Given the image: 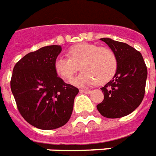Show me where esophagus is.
Returning a JSON list of instances; mask_svg holds the SVG:
<instances>
[{"label":"esophagus","mask_w":156,"mask_h":156,"mask_svg":"<svg viewBox=\"0 0 156 156\" xmlns=\"http://www.w3.org/2000/svg\"><path fill=\"white\" fill-rule=\"evenodd\" d=\"M80 93L87 94H89L91 93V90H80Z\"/></svg>","instance_id":"obj_1"}]
</instances>
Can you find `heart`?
Masks as SVG:
<instances>
[{"label": "heart", "mask_w": 156, "mask_h": 156, "mask_svg": "<svg viewBox=\"0 0 156 156\" xmlns=\"http://www.w3.org/2000/svg\"><path fill=\"white\" fill-rule=\"evenodd\" d=\"M69 58L57 57L54 70L58 76L69 81L80 69L82 72L71 80L77 86L105 85L115 76L118 59L113 50L96 44L81 43L71 47L67 52Z\"/></svg>", "instance_id": "b5f03b06"}]
</instances>
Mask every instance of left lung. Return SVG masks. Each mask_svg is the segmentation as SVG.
Here are the masks:
<instances>
[{
  "label": "left lung",
  "instance_id": "8db88e82",
  "mask_svg": "<svg viewBox=\"0 0 156 156\" xmlns=\"http://www.w3.org/2000/svg\"><path fill=\"white\" fill-rule=\"evenodd\" d=\"M100 40L115 53L118 69L113 79L101 88L105 99L97 109L105 118H122L132 113L142 101L147 68L142 55L134 48L109 38Z\"/></svg>",
  "mask_w": 156,
  "mask_h": 156
}]
</instances>
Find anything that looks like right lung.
<instances>
[{"label": "right lung", "mask_w": 156, "mask_h": 156, "mask_svg": "<svg viewBox=\"0 0 156 156\" xmlns=\"http://www.w3.org/2000/svg\"><path fill=\"white\" fill-rule=\"evenodd\" d=\"M62 51L51 45L29 52L13 69L10 88L22 117L43 130L64 126L71 118L76 87L66 84L54 70V62Z\"/></svg>", "instance_id": "right-lung-1"}]
</instances>
